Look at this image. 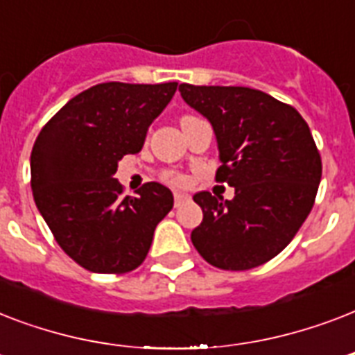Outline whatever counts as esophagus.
<instances>
[{"instance_id":"34e87169","label":"esophagus","mask_w":355,"mask_h":355,"mask_svg":"<svg viewBox=\"0 0 355 355\" xmlns=\"http://www.w3.org/2000/svg\"><path fill=\"white\" fill-rule=\"evenodd\" d=\"M186 200H189V197L186 193H175V208H178V206L182 205V202H186Z\"/></svg>"}]
</instances>
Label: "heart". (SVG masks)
<instances>
[{
	"label": "heart",
	"mask_w": 355,
	"mask_h": 355,
	"mask_svg": "<svg viewBox=\"0 0 355 355\" xmlns=\"http://www.w3.org/2000/svg\"><path fill=\"white\" fill-rule=\"evenodd\" d=\"M166 182L173 184V186H184L186 184V177L180 175V173H167L166 175Z\"/></svg>",
	"instance_id": "1"
}]
</instances>
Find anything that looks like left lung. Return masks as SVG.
Wrapping results in <instances>:
<instances>
[{"instance_id": "1", "label": "left lung", "mask_w": 355, "mask_h": 355, "mask_svg": "<svg viewBox=\"0 0 355 355\" xmlns=\"http://www.w3.org/2000/svg\"><path fill=\"white\" fill-rule=\"evenodd\" d=\"M214 127L221 166L217 182L236 188L225 200L200 191L202 223L193 247L214 267L248 270L291 243L313 208L322 162L308 123L291 105L245 86H178Z\"/></svg>"}]
</instances>
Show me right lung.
Segmentation results:
<instances>
[{
	"label": "right lung",
	"mask_w": 355,
	"mask_h": 355,
	"mask_svg": "<svg viewBox=\"0 0 355 355\" xmlns=\"http://www.w3.org/2000/svg\"><path fill=\"white\" fill-rule=\"evenodd\" d=\"M178 83H103L69 99L38 134L31 153L36 208L57 243L92 272L125 275L144 263L173 193L147 182L123 197L118 162L144 147L147 128Z\"/></svg>",
	"instance_id": "right-lung-1"
}]
</instances>
